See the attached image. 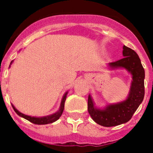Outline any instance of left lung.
Returning <instances> with one entry per match:
<instances>
[{
	"label": "left lung",
	"instance_id": "8db88e82",
	"mask_svg": "<svg viewBox=\"0 0 153 153\" xmlns=\"http://www.w3.org/2000/svg\"><path fill=\"white\" fill-rule=\"evenodd\" d=\"M122 53L124 58L110 62L109 66L112 69L124 68L132 74L133 81L127 99L100 109L94 107L91 95L88 97L89 114L96 123L105 127L119 126L129 121L145 96V70L140 58L133 49L126 46H123Z\"/></svg>",
	"mask_w": 153,
	"mask_h": 153
}]
</instances>
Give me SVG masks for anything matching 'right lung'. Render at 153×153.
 I'll return each instance as SVG.
<instances>
[{
	"mask_svg": "<svg viewBox=\"0 0 153 153\" xmlns=\"http://www.w3.org/2000/svg\"><path fill=\"white\" fill-rule=\"evenodd\" d=\"M13 62V61H12ZM11 62V63H12ZM67 92L64 94V95L62 98V102H61V104H60V108L58 110L56 113L55 114H51V115H49V116L46 117H31V116H27V115H25V114L20 113L16 109L15 107L13 105V108L14 109V111L16 113V114L19 115L20 117H22L25 119L29 121L30 122H32L33 124H36V125H47V124H50L55 122V121H57L58 119L59 118L61 115H62V112H63V109H64V104H65V101H66V98H67Z\"/></svg>",
	"mask_w": 153,
	"mask_h": 153,
	"instance_id": "add662e5",
	"label": "right lung"
}]
</instances>
